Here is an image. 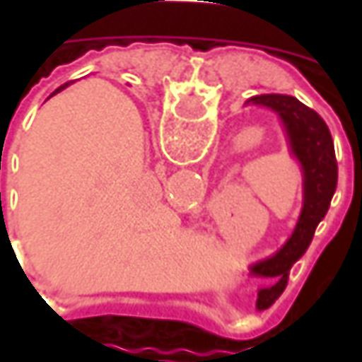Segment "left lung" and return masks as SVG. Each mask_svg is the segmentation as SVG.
<instances>
[{
	"mask_svg": "<svg viewBox=\"0 0 362 362\" xmlns=\"http://www.w3.org/2000/svg\"><path fill=\"white\" fill-rule=\"evenodd\" d=\"M245 105L268 106L280 115L292 153L296 155L304 171V207L296 230L276 256L268 257L252 268L254 276L276 278V284L262 288L257 294L259 302L268 306L282 294L288 280V270L306 252V247L313 242L316 226L327 216L328 205L337 189L339 169L334 159V143L327 122L313 108L302 105L298 98L286 94H257Z\"/></svg>",
	"mask_w": 362,
	"mask_h": 362,
	"instance_id": "1",
	"label": "left lung"
}]
</instances>
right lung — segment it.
<instances>
[{"label":"right lung","instance_id":"right-lung-1","mask_svg":"<svg viewBox=\"0 0 362 362\" xmlns=\"http://www.w3.org/2000/svg\"><path fill=\"white\" fill-rule=\"evenodd\" d=\"M66 86H68V84H64V86H60V88H58V90H56V92H60V90H64V88H66ZM56 92H54V94H56Z\"/></svg>","mask_w":362,"mask_h":362}]
</instances>
